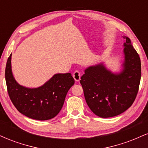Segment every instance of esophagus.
Instances as JSON below:
<instances>
[{"mask_svg":"<svg viewBox=\"0 0 148 148\" xmlns=\"http://www.w3.org/2000/svg\"><path fill=\"white\" fill-rule=\"evenodd\" d=\"M73 77L76 82H79L81 79V73H80L79 71H75L73 74Z\"/></svg>","mask_w":148,"mask_h":148,"instance_id":"1","label":"esophagus"}]
</instances>
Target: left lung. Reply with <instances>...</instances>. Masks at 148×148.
Returning a JSON list of instances; mask_svg holds the SVG:
<instances>
[{
    "label": "left lung",
    "mask_w": 148,
    "mask_h": 148,
    "mask_svg": "<svg viewBox=\"0 0 148 148\" xmlns=\"http://www.w3.org/2000/svg\"><path fill=\"white\" fill-rule=\"evenodd\" d=\"M124 39V60L119 72H113L103 62L85 69L81 83L88 106L100 118H111L128 109L138 91L141 64L130 39Z\"/></svg>",
    "instance_id": "8db88e82"
}]
</instances>
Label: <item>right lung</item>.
<instances>
[{
    "label": "right lung",
    "mask_w": 148,
    "mask_h": 148,
    "mask_svg": "<svg viewBox=\"0 0 148 148\" xmlns=\"http://www.w3.org/2000/svg\"><path fill=\"white\" fill-rule=\"evenodd\" d=\"M12 54L7 61L5 81L12 102L20 113L37 120H47L58 114L67 92L74 84L70 73L56 74L38 88H27L18 84L12 71Z\"/></svg>",
    "instance_id": "add662e5"
}]
</instances>
